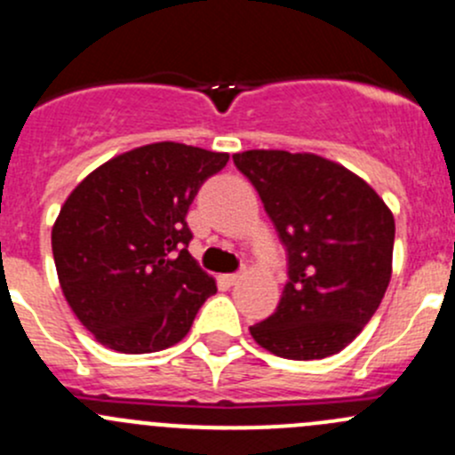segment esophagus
Here are the masks:
<instances>
[{
	"label": "esophagus",
	"mask_w": 455,
	"mask_h": 455,
	"mask_svg": "<svg viewBox=\"0 0 455 455\" xmlns=\"http://www.w3.org/2000/svg\"><path fill=\"white\" fill-rule=\"evenodd\" d=\"M242 275L240 273H228V275H222V282L227 283V286H233V283L240 282Z\"/></svg>",
	"instance_id": "1"
}]
</instances>
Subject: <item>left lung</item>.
Masks as SVG:
<instances>
[{
	"label": "left lung",
	"instance_id": "8db88e82",
	"mask_svg": "<svg viewBox=\"0 0 455 455\" xmlns=\"http://www.w3.org/2000/svg\"><path fill=\"white\" fill-rule=\"evenodd\" d=\"M233 163L259 194L288 257L277 310L251 334L283 359L337 355L387 291L392 211L368 182L321 156L251 149Z\"/></svg>",
	"mask_w": 455,
	"mask_h": 455
}]
</instances>
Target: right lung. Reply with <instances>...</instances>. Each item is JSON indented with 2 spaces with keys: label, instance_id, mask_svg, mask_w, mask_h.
<instances>
[{
  "label": "right lung",
  "instance_id": "obj_1",
  "mask_svg": "<svg viewBox=\"0 0 455 455\" xmlns=\"http://www.w3.org/2000/svg\"><path fill=\"white\" fill-rule=\"evenodd\" d=\"M228 154L182 142L125 151L59 211L52 255L66 301L109 350L147 355L189 332L215 279L189 253L187 211Z\"/></svg>",
  "mask_w": 455,
  "mask_h": 455
}]
</instances>
